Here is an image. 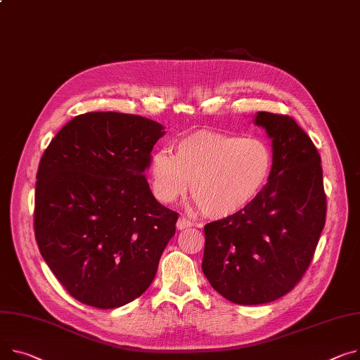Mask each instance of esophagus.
I'll use <instances>...</instances> for the list:
<instances>
[{"label":"esophagus","instance_id":"esophagus-1","mask_svg":"<svg viewBox=\"0 0 360 360\" xmlns=\"http://www.w3.org/2000/svg\"><path fill=\"white\" fill-rule=\"evenodd\" d=\"M193 226H194V223L191 221V220H188L186 217H179L178 223H176V229L178 230H185V229H189V227H193Z\"/></svg>","mask_w":360,"mask_h":360}]
</instances>
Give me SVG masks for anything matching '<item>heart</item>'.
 Wrapping results in <instances>:
<instances>
[{
	"label": "heart",
	"instance_id": "heart-1",
	"mask_svg": "<svg viewBox=\"0 0 360 360\" xmlns=\"http://www.w3.org/2000/svg\"><path fill=\"white\" fill-rule=\"evenodd\" d=\"M274 152L266 140L217 131H197L182 137L175 155L156 152L150 175L156 197L172 202L191 181L195 204L210 217L221 219L243 210L266 185Z\"/></svg>",
	"mask_w": 360,
	"mask_h": 360
}]
</instances>
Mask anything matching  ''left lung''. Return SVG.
<instances>
[{"instance_id":"1","label":"left lung","mask_w":360,"mask_h":360,"mask_svg":"<svg viewBox=\"0 0 360 360\" xmlns=\"http://www.w3.org/2000/svg\"><path fill=\"white\" fill-rule=\"evenodd\" d=\"M272 139L268 184L243 210L205 224L202 272L212 288L240 305L275 301L301 281L326 223L321 158L290 115L259 111Z\"/></svg>"}]
</instances>
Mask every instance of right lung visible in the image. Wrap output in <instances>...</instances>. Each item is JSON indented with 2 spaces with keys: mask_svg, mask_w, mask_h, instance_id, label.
<instances>
[{
  "mask_svg": "<svg viewBox=\"0 0 360 360\" xmlns=\"http://www.w3.org/2000/svg\"><path fill=\"white\" fill-rule=\"evenodd\" d=\"M165 134L153 120L86 112L52 139L37 171L34 236L63 288L101 309L129 304L155 279L178 212L153 197L145 172Z\"/></svg>",
  "mask_w": 360,
  "mask_h": 360,
  "instance_id": "add662e5",
  "label": "right lung"
}]
</instances>
